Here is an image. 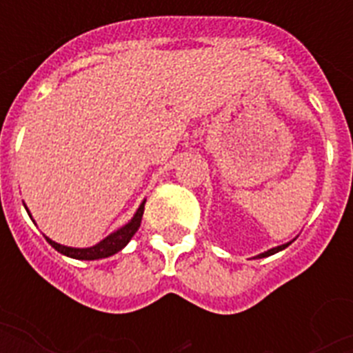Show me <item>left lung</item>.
<instances>
[{"mask_svg":"<svg viewBox=\"0 0 353 353\" xmlns=\"http://www.w3.org/2000/svg\"><path fill=\"white\" fill-rule=\"evenodd\" d=\"M288 245L289 244H283V245H278V248H272V250H268V252L261 253L259 257H268V255H274V253H278V252H281V250H285Z\"/></svg>","mask_w":353,"mask_h":353,"instance_id":"8db88e82","label":"left lung"}]
</instances>
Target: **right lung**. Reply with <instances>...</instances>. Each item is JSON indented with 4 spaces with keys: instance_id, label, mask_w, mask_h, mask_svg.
Masks as SVG:
<instances>
[{
    "instance_id": "1",
    "label": "right lung",
    "mask_w": 353,
    "mask_h": 353,
    "mask_svg": "<svg viewBox=\"0 0 353 353\" xmlns=\"http://www.w3.org/2000/svg\"><path fill=\"white\" fill-rule=\"evenodd\" d=\"M143 206H145V202H141V206L138 208V212L136 215L132 217L130 223H126L123 229H119L113 234H109L108 238H103L100 244L92 245V248H68V245L57 244V242H52L50 238H47V242H49L57 252L64 253L68 257H72V259H81V261H94V259H105V257H111V255H115L117 252H121L124 245L130 242V238L136 234V230L139 229V225H141V217H143Z\"/></svg>"
}]
</instances>
